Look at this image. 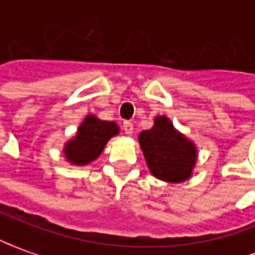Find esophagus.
I'll return each instance as SVG.
<instances>
[{
	"instance_id": "esophagus-1",
	"label": "esophagus",
	"mask_w": 255,
	"mask_h": 255,
	"mask_svg": "<svg viewBox=\"0 0 255 255\" xmlns=\"http://www.w3.org/2000/svg\"><path fill=\"white\" fill-rule=\"evenodd\" d=\"M133 129H134V128H133V124L129 122V121H125L124 122L125 133H126V134H131V133H133Z\"/></svg>"
}]
</instances>
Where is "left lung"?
I'll use <instances>...</instances> for the list:
<instances>
[{
	"label": "left lung",
	"instance_id": "1",
	"mask_svg": "<svg viewBox=\"0 0 255 255\" xmlns=\"http://www.w3.org/2000/svg\"><path fill=\"white\" fill-rule=\"evenodd\" d=\"M138 144L154 178L166 183H182L191 178L197 164V145L168 117L154 118L152 128L138 133Z\"/></svg>",
	"mask_w": 255,
	"mask_h": 255
}]
</instances>
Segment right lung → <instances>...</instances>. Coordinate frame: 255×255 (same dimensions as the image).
<instances>
[{
    "mask_svg": "<svg viewBox=\"0 0 255 255\" xmlns=\"http://www.w3.org/2000/svg\"><path fill=\"white\" fill-rule=\"evenodd\" d=\"M119 126L112 121H101L94 114L86 115L75 136L65 141L64 157L66 162L77 166L96 161L111 138L119 134Z\"/></svg>",
    "mask_w": 255,
    "mask_h": 255,
    "instance_id": "obj_1",
    "label": "right lung"
}]
</instances>
